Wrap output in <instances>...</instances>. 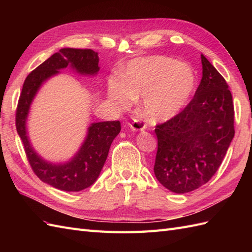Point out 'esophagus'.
<instances>
[{"instance_id": "esophagus-1", "label": "esophagus", "mask_w": 252, "mask_h": 252, "mask_svg": "<svg viewBox=\"0 0 252 252\" xmlns=\"http://www.w3.org/2000/svg\"><path fill=\"white\" fill-rule=\"evenodd\" d=\"M130 127L134 131H140V130H144L146 125H145L140 120H133L130 123Z\"/></svg>"}]
</instances>
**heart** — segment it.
<instances>
[{"label": "heart", "instance_id": "obj_1", "mask_svg": "<svg viewBox=\"0 0 252 252\" xmlns=\"http://www.w3.org/2000/svg\"><path fill=\"white\" fill-rule=\"evenodd\" d=\"M195 88V74L185 63L163 56L136 59L128 64L124 79L112 75L108 97L129 108L143 97V112L149 121H167L185 107Z\"/></svg>", "mask_w": 252, "mask_h": 252}]
</instances>
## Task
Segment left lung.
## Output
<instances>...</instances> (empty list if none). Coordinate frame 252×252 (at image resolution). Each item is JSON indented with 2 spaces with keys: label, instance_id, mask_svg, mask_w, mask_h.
<instances>
[{
  "label": "left lung",
  "instance_id": "1",
  "mask_svg": "<svg viewBox=\"0 0 252 252\" xmlns=\"http://www.w3.org/2000/svg\"><path fill=\"white\" fill-rule=\"evenodd\" d=\"M203 77L177 116L156 126L155 174L175 193L193 191L219 169L234 136L232 95L225 79L201 55Z\"/></svg>",
  "mask_w": 252,
  "mask_h": 252
}]
</instances>
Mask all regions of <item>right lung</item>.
<instances>
[{"mask_svg":"<svg viewBox=\"0 0 252 252\" xmlns=\"http://www.w3.org/2000/svg\"><path fill=\"white\" fill-rule=\"evenodd\" d=\"M68 65L82 74H95L100 69L97 52L93 49L63 48L59 50L27 75L19 97L16 126L24 145L28 162L36 177L60 190L81 191L93 185L100 175L110 145L121 131L120 121L91 124L87 138L77 156L63 165L45 162L35 154L28 141L25 126L30 104L42 83Z\"/></svg>","mask_w":252,"mask_h":252,"instance_id":"right-lung-1","label":"right lung"}]
</instances>
